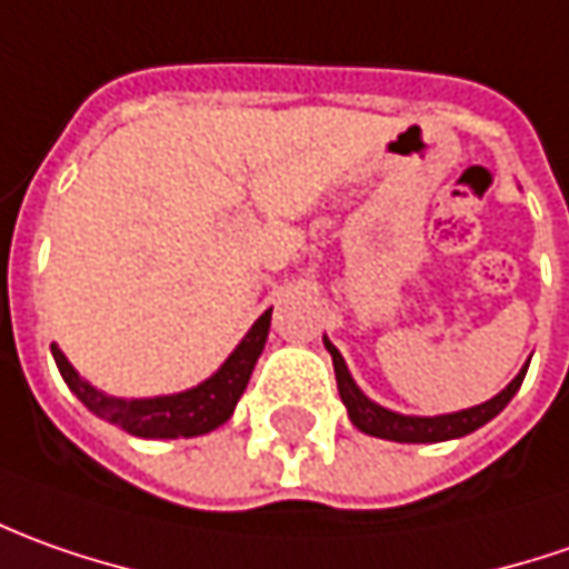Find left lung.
I'll list each match as a JSON object with an SVG mask.
<instances>
[{
    "label": "left lung",
    "mask_w": 569,
    "mask_h": 569,
    "mask_svg": "<svg viewBox=\"0 0 569 569\" xmlns=\"http://www.w3.org/2000/svg\"><path fill=\"white\" fill-rule=\"evenodd\" d=\"M323 346L333 359V371H337V390H340V400L349 409V421L371 435V438H383V441H400V443H438L450 441V438H462V435H472L476 428H481L485 421H491L498 416L507 402L517 397L519 383L526 378V368L529 362L519 368V375L513 381L500 390L498 397H491L481 406L472 409H460V412H447V416H402L393 409H383L378 402H371L359 390V383L352 381L349 368H346L340 349L323 337Z\"/></svg>",
    "instance_id": "left-lung-1"
}]
</instances>
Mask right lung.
<instances>
[{
	"label": "right lung",
	"mask_w": 569,
	"mask_h": 569,
	"mask_svg": "<svg viewBox=\"0 0 569 569\" xmlns=\"http://www.w3.org/2000/svg\"><path fill=\"white\" fill-rule=\"evenodd\" d=\"M270 311L273 308H267L264 315L251 323L242 343L232 349V356L207 381L191 390H182V393H169V397H148V400L107 397L71 368V362L56 343H52V359L59 365V375L66 378L71 393L84 402L93 416L119 425L128 435H134V438H198V435H207L229 421L236 402L246 393L254 362L264 352Z\"/></svg>",
	"instance_id": "obj_1"
}]
</instances>
